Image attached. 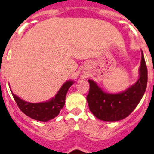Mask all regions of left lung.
<instances>
[{"label": "left lung", "instance_id": "left-lung-1", "mask_svg": "<svg viewBox=\"0 0 154 154\" xmlns=\"http://www.w3.org/2000/svg\"><path fill=\"white\" fill-rule=\"evenodd\" d=\"M89 91L86 99L89 110L103 121H118L127 117L140 102L147 84V68L142 51L140 78L133 85L122 93L103 92L96 82L89 80Z\"/></svg>", "mask_w": 154, "mask_h": 154}]
</instances>
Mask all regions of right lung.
Listing matches in <instances>:
<instances>
[{
  "instance_id": "obj_1",
  "label": "right lung",
  "mask_w": 154,
  "mask_h": 154,
  "mask_svg": "<svg viewBox=\"0 0 154 154\" xmlns=\"http://www.w3.org/2000/svg\"><path fill=\"white\" fill-rule=\"evenodd\" d=\"M73 82L68 81L62 86L55 98L50 101L42 103H31L25 102L12 93L17 106L22 112L29 117L38 121L46 122L54 119L58 115L65 105V96Z\"/></svg>"
}]
</instances>
